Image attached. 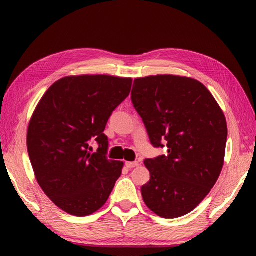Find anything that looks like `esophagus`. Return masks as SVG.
Listing matches in <instances>:
<instances>
[{
  "label": "esophagus",
  "instance_id": "esophagus-1",
  "mask_svg": "<svg viewBox=\"0 0 256 256\" xmlns=\"http://www.w3.org/2000/svg\"><path fill=\"white\" fill-rule=\"evenodd\" d=\"M125 166L130 168V170H132V168L138 166V162H125Z\"/></svg>",
  "mask_w": 256,
  "mask_h": 256
}]
</instances>
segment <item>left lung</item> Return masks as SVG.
I'll return each instance as SVG.
<instances>
[{
	"label": "left lung",
	"instance_id": "8db88e82",
	"mask_svg": "<svg viewBox=\"0 0 256 256\" xmlns=\"http://www.w3.org/2000/svg\"><path fill=\"white\" fill-rule=\"evenodd\" d=\"M132 102L155 148L167 155L145 160L150 179L145 204L165 219L192 212L214 186L224 164L226 120L198 80L174 74L134 80Z\"/></svg>",
	"mask_w": 256,
	"mask_h": 256
}]
</instances>
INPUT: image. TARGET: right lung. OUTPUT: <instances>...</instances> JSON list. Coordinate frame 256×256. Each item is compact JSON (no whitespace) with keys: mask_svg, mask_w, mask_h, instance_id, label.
I'll return each mask as SVG.
<instances>
[{"mask_svg":"<svg viewBox=\"0 0 256 256\" xmlns=\"http://www.w3.org/2000/svg\"><path fill=\"white\" fill-rule=\"evenodd\" d=\"M132 78L69 76L50 86L27 128L36 180L58 208L86 216L102 208L121 176L123 162L106 158L108 118L126 99ZM100 145L94 154L90 142Z\"/></svg>","mask_w":256,"mask_h":256,"instance_id":"1","label":"right lung"}]
</instances>
